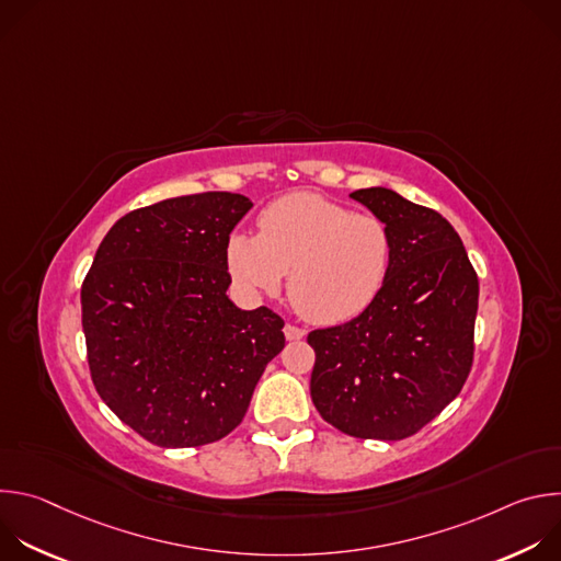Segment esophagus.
<instances>
[{
  "instance_id": "34e87169",
  "label": "esophagus",
  "mask_w": 561,
  "mask_h": 561,
  "mask_svg": "<svg viewBox=\"0 0 561 561\" xmlns=\"http://www.w3.org/2000/svg\"><path fill=\"white\" fill-rule=\"evenodd\" d=\"M284 335H286L288 342H297V340L306 337V331L299 329V327H295V324H286V327H284Z\"/></svg>"
}]
</instances>
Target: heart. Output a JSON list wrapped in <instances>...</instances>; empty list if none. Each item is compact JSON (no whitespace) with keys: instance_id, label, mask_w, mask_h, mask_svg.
I'll list each match as a JSON object with an SVG mask.
<instances>
[{"instance_id":"heart-1","label":"heart","mask_w":561,"mask_h":561,"mask_svg":"<svg viewBox=\"0 0 561 561\" xmlns=\"http://www.w3.org/2000/svg\"><path fill=\"white\" fill-rule=\"evenodd\" d=\"M392 260V234L375 213H353L322 195L295 193L268 204L257 234L234 232L226 264L237 288L257 297L282 288L314 324H342L381 293Z\"/></svg>"}]
</instances>
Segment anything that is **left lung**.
<instances>
[{
  "mask_svg": "<svg viewBox=\"0 0 561 561\" xmlns=\"http://www.w3.org/2000/svg\"><path fill=\"white\" fill-rule=\"evenodd\" d=\"M392 234L388 279L342 327L308 333L312 404L359 439H407L459 394L474 353L477 273L455 228L390 188L351 193Z\"/></svg>",
  "mask_w": 561,
  "mask_h": 561,
  "instance_id": "1",
  "label": "left lung"
}]
</instances>
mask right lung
<instances>
[{
  "label": "right lung",
  "instance_id": "1",
  "mask_svg": "<svg viewBox=\"0 0 561 561\" xmlns=\"http://www.w3.org/2000/svg\"><path fill=\"white\" fill-rule=\"evenodd\" d=\"M253 202L197 193L113 224L82 284L93 383L135 433L164 448L204 446L244 420L284 319L237 308L226 244Z\"/></svg>",
  "mask_w": 561,
  "mask_h": 561
}]
</instances>
